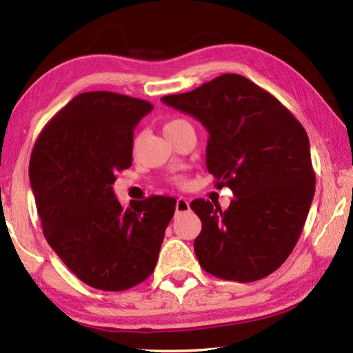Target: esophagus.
<instances>
[{"label":"esophagus","mask_w":353,"mask_h":353,"mask_svg":"<svg viewBox=\"0 0 353 353\" xmlns=\"http://www.w3.org/2000/svg\"><path fill=\"white\" fill-rule=\"evenodd\" d=\"M188 210H190L188 199L177 198V201H176V213L179 214V213H185V212H188Z\"/></svg>","instance_id":"esophagus-1"}]
</instances>
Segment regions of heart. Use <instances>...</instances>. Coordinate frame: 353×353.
I'll return each instance as SVG.
<instances>
[{
	"label": "heart",
	"instance_id": "obj_1",
	"mask_svg": "<svg viewBox=\"0 0 353 353\" xmlns=\"http://www.w3.org/2000/svg\"><path fill=\"white\" fill-rule=\"evenodd\" d=\"M183 124H187V121H185V119H181V118L170 119V121H166V123H165V126H163V132H165V134H168V132H171V130L177 129L179 126H183ZM183 182H185V181H183V177H182V176H177V177H174V183H177V185H182Z\"/></svg>",
	"mask_w": 353,
	"mask_h": 353
}]
</instances>
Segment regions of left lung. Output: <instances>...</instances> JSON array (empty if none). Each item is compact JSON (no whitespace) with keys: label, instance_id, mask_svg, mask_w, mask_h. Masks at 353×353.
<instances>
[{"label":"left lung","instance_id":"left-lung-1","mask_svg":"<svg viewBox=\"0 0 353 353\" xmlns=\"http://www.w3.org/2000/svg\"><path fill=\"white\" fill-rule=\"evenodd\" d=\"M162 101L207 129V170L235 196L224 212L191 202L202 223L194 240L202 270L241 283L270 276L294 249L314 196L305 129L270 92L234 73Z\"/></svg>","mask_w":353,"mask_h":353}]
</instances>
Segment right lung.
Returning a JSON list of instances; mask_svg holds the SVG:
<instances>
[{"mask_svg": "<svg viewBox=\"0 0 353 353\" xmlns=\"http://www.w3.org/2000/svg\"><path fill=\"white\" fill-rule=\"evenodd\" d=\"M151 103L87 92L59 110L35 141L29 181L45 238L68 270L103 291H124L151 276L176 199L151 196L128 207L113 193L132 165L134 129Z\"/></svg>", "mask_w": 353, "mask_h": 353, "instance_id": "add662e5", "label": "right lung"}]
</instances>
